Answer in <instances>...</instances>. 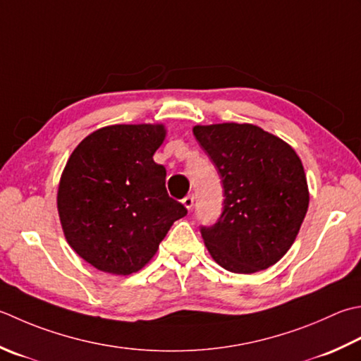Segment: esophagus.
Here are the masks:
<instances>
[{"label": "esophagus", "instance_id": "34e87169", "mask_svg": "<svg viewBox=\"0 0 361 361\" xmlns=\"http://www.w3.org/2000/svg\"><path fill=\"white\" fill-rule=\"evenodd\" d=\"M183 204H185V207H186L189 211L192 209V207H194V195H192V194L186 195L185 199H183Z\"/></svg>", "mask_w": 361, "mask_h": 361}]
</instances>
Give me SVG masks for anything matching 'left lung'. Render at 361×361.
Segmentation results:
<instances>
[{"label": "left lung", "mask_w": 361, "mask_h": 361, "mask_svg": "<svg viewBox=\"0 0 361 361\" xmlns=\"http://www.w3.org/2000/svg\"><path fill=\"white\" fill-rule=\"evenodd\" d=\"M194 136L221 175L224 209L202 227L211 257L224 269H267L295 241L308 209L302 161L285 140L250 123L197 125Z\"/></svg>", "instance_id": "left-lung-1"}]
</instances>
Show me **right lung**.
I'll list each match as a JSON object with an SVG mask.
<instances>
[{"mask_svg":"<svg viewBox=\"0 0 361 361\" xmlns=\"http://www.w3.org/2000/svg\"><path fill=\"white\" fill-rule=\"evenodd\" d=\"M164 137L162 125H111L70 154L58 189L61 225L70 247L98 271H140L188 214L167 194L166 167L153 161Z\"/></svg>","mask_w":361,"mask_h":361,"instance_id":"right-lung-1","label":"right lung"}]
</instances>
